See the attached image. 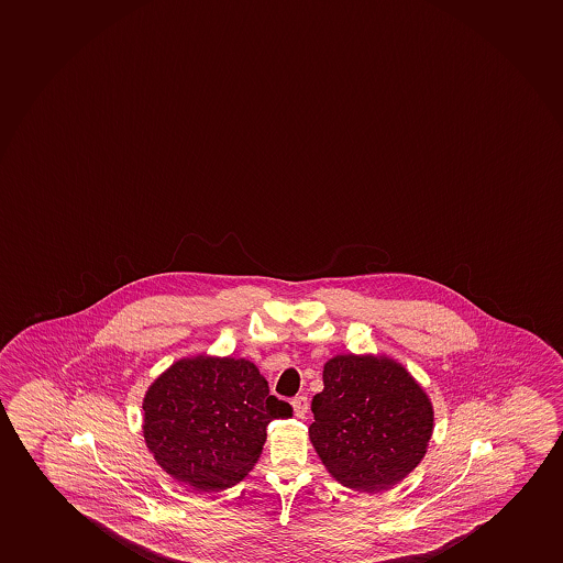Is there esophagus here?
Returning a JSON list of instances; mask_svg holds the SVG:
<instances>
[{
	"label": "esophagus",
	"mask_w": 563,
	"mask_h": 563,
	"mask_svg": "<svg viewBox=\"0 0 563 563\" xmlns=\"http://www.w3.org/2000/svg\"><path fill=\"white\" fill-rule=\"evenodd\" d=\"M291 404L292 409H295V415H297L298 419H305L306 413H308V409H310L308 398H306V396H295Z\"/></svg>",
	"instance_id": "34e87169"
}]
</instances>
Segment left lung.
Masks as SVG:
<instances>
[{"mask_svg": "<svg viewBox=\"0 0 563 563\" xmlns=\"http://www.w3.org/2000/svg\"><path fill=\"white\" fill-rule=\"evenodd\" d=\"M313 396L311 445L353 490H388L413 472L432 438L433 409L408 369L388 356L338 355Z\"/></svg>", "mask_w": 563, "mask_h": 563, "instance_id": "obj_1", "label": "left lung"}]
</instances>
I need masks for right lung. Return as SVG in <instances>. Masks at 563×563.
Masks as SVG:
<instances>
[{
	"label": "right lung",
	"mask_w": 563,
	"mask_h": 563,
	"mask_svg": "<svg viewBox=\"0 0 563 563\" xmlns=\"http://www.w3.org/2000/svg\"><path fill=\"white\" fill-rule=\"evenodd\" d=\"M143 409L144 441L155 462L197 492L225 490L246 477L268 422L292 415L253 362L202 355L165 369Z\"/></svg>",
	"instance_id": "right-lung-1"
}]
</instances>
